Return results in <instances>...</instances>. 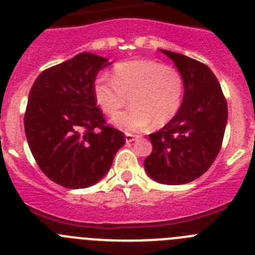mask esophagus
I'll use <instances>...</instances> for the list:
<instances>
[{
	"label": "esophagus",
	"instance_id": "1",
	"mask_svg": "<svg viewBox=\"0 0 255 255\" xmlns=\"http://www.w3.org/2000/svg\"><path fill=\"white\" fill-rule=\"evenodd\" d=\"M136 139H138V135H132V134H130V132H126L125 134L126 143H131V141L136 140Z\"/></svg>",
	"mask_w": 255,
	"mask_h": 255
}]
</instances>
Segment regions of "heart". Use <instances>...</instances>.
I'll list each match as a JSON object with an SVG mask.
<instances>
[{
	"label": "heart",
	"mask_w": 255,
	"mask_h": 255,
	"mask_svg": "<svg viewBox=\"0 0 255 255\" xmlns=\"http://www.w3.org/2000/svg\"><path fill=\"white\" fill-rule=\"evenodd\" d=\"M184 91L179 70L150 60L121 62L115 66L114 79L102 75L94 83V98L105 114L116 115L130 98L133 108L112 119V124L125 131L170 123L180 111Z\"/></svg>",
	"instance_id": "b5f03b06"
}]
</instances>
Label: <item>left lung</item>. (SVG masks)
Listing matches in <instances>:
<instances>
[{
	"label": "left lung",
	"instance_id": "1",
	"mask_svg": "<svg viewBox=\"0 0 255 255\" xmlns=\"http://www.w3.org/2000/svg\"><path fill=\"white\" fill-rule=\"evenodd\" d=\"M184 76L181 107L159 131L149 135L153 150L144 168L154 181L181 185L202 176L213 163L224 140L227 102L207 65L161 49Z\"/></svg>",
	"mask_w": 255,
	"mask_h": 255
}]
</instances>
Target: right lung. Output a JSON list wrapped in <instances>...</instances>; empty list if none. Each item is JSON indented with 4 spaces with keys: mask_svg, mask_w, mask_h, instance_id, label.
Listing matches in <instances>:
<instances>
[{
    "mask_svg": "<svg viewBox=\"0 0 255 255\" xmlns=\"http://www.w3.org/2000/svg\"><path fill=\"white\" fill-rule=\"evenodd\" d=\"M107 58L79 53L40 73L29 93L24 128L42 172L69 189L89 188L111 167L125 144L97 107L94 82Z\"/></svg>",
    "mask_w": 255,
    "mask_h": 255,
    "instance_id": "obj_1",
    "label": "right lung"
}]
</instances>
